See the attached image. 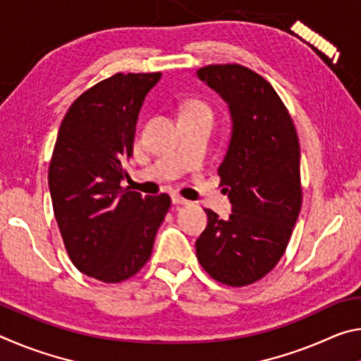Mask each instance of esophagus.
Instances as JSON below:
<instances>
[{
    "instance_id": "esophagus-1",
    "label": "esophagus",
    "mask_w": 361,
    "mask_h": 361,
    "mask_svg": "<svg viewBox=\"0 0 361 361\" xmlns=\"http://www.w3.org/2000/svg\"><path fill=\"white\" fill-rule=\"evenodd\" d=\"M172 202H173L175 205H188L189 200L183 199L181 195H178V194H173V195H172Z\"/></svg>"
}]
</instances>
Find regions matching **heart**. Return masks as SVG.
Masks as SVG:
<instances>
[{
  "label": "heart",
  "mask_w": 361,
  "mask_h": 361,
  "mask_svg": "<svg viewBox=\"0 0 361 361\" xmlns=\"http://www.w3.org/2000/svg\"><path fill=\"white\" fill-rule=\"evenodd\" d=\"M183 113H204L212 116V108L202 100H192L183 108Z\"/></svg>",
  "instance_id": "obj_1"
}]
</instances>
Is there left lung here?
<instances>
[{
	"label": "left lung",
	"mask_w": 361,
	"mask_h": 361,
	"mask_svg": "<svg viewBox=\"0 0 361 361\" xmlns=\"http://www.w3.org/2000/svg\"><path fill=\"white\" fill-rule=\"evenodd\" d=\"M197 75L231 109V143L218 175L232 215L219 219L204 209L209 224L195 253L213 280L237 288L258 282L285 253L302 205L301 149L285 103L258 73L219 63Z\"/></svg>",
	"instance_id": "left-lung-1"
}]
</instances>
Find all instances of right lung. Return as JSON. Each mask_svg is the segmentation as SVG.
Returning a JSON list of instances; mask_svg holds the SVG:
<instances>
[{
  "label": "right lung",
  "instance_id": "add662e5",
  "mask_svg": "<svg viewBox=\"0 0 361 361\" xmlns=\"http://www.w3.org/2000/svg\"><path fill=\"white\" fill-rule=\"evenodd\" d=\"M161 73H116L78 97L60 124L49 164L54 216L73 264L119 283L148 262L169 194L124 189L140 108Z\"/></svg>",
  "mask_w": 361,
  "mask_h": 361
}]
</instances>
